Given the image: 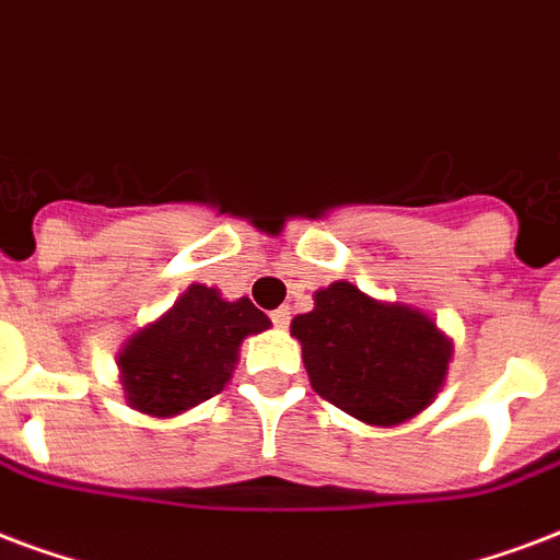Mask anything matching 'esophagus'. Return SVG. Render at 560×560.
<instances>
[{
    "label": "esophagus",
    "instance_id": "esophagus-1",
    "mask_svg": "<svg viewBox=\"0 0 560 560\" xmlns=\"http://www.w3.org/2000/svg\"><path fill=\"white\" fill-rule=\"evenodd\" d=\"M289 318H292L289 306H280V310H275V313H271V322H275V327H285L289 325Z\"/></svg>",
    "mask_w": 560,
    "mask_h": 560
}]
</instances>
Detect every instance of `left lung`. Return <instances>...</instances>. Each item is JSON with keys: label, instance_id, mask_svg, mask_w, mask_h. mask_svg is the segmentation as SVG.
Segmentation results:
<instances>
[{"label": "left lung", "instance_id": "1", "mask_svg": "<svg viewBox=\"0 0 560 560\" xmlns=\"http://www.w3.org/2000/svg\"><path fill=\"white\" fill-rule=\"evenodd\" d=\"M292 334L304 345L310 384L325 401L369 424H398L434 401L452 342L419 310L377 304L357 285L315 292Z\"/></svg>", "mask_w": 560, "mask_h": 560}]
</instances>
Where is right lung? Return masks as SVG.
Returning a JSON list of instances; mask_svg holds the SVG:
<instances>
[{"label": "right lung", "mask_w": 560, "mask_h": 560, "mask_svg": "<svg viewBox=\"0 0 560 560\" xmlns=\"http://www.w3.org/2000/svg\"><path fill=\"white\" fill-rule=\"evenodd\" d=\"M271 325L247 298L224 301L209 285H188L155 325L126 342L117 360L129 405L174 416L224 389L238 345Z\"/></svg>", "instance_id": "obj_1"}]
</instances>
